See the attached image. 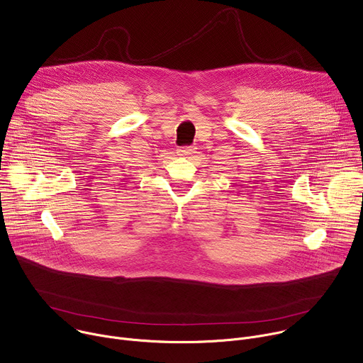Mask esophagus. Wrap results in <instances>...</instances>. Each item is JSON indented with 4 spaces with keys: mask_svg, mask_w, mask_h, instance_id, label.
I'll return each instance as SVG.
<instances>
[{
    "mask_svg": "<svg viewBox=\"0 0 363 363\" xmlns=\"http://www.w3.org/2000/svg\"><path fill=\"white\" fill-rule=\"evenodd\" d=\"M194 147L192 146H186V147H182V149H179L178 152H179V155L181 157H189V155H192L194 153Z\"/></svg>",
    "mask_w": 363,
    "mask_h": 363,
    "instance_id": "34e87169",
    "label": "esophagus"
}]
</instances>
